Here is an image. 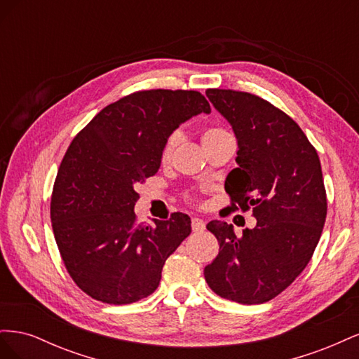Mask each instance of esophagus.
<instances>
[{
	"label": "esophagus",
	"mask_w": 359,
	"mask_h": 359,
	"mask_svg": "<svg viewBox=\"0 0 359 359\" xmlns=\"http://www.w3.org/2000/svg\"><path fill=\"white\" fill-rule=\"evenodd\" d=\"M191 229L193 232H203L205 231V222L199 217H193L191 219Z\"/></svg>",
	"instance_id": "1"
}]
</instances>
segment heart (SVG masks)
<instances>
[{
	"instance_id": "heart-1",
	"label": "heart",
	"mask_w": 359,
	"mask_h": 359,
	"mask_svg": "<svg viewBox=\"0 0 359 359\" xmlns=\"http://www.w3.org/2000/svg\"><path fill=\"white\" fill-rule=\"evenodd\" d=\"M226 135H229V133H227L226 130L222 128V127H208L202 135V142H203V145H208V144L214 142L215 139H219V137L226 136ZM180 140H181V132H180V130H175V132H173L166 139L165 147H163V151H161L163 161H168L170 158L173 149L177 148V145L180 144Z\"/></svg>"
}]
</instances>
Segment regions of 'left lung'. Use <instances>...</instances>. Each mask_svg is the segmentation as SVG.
Returning <instances> with one entry per match:
<instances>
[{
	"label": "left lung",
	"mask_w": 359,
	"mask_h": 359,
	"mask_svg": "<svg viewBox=\"0 0 359 359\" xmlns=\"http://www.w3.org/2000/svg\"><path fill=\"white\" fill-rule=\"evenodd\" d=\"M206 97L238 140V168L224 182L229 208L252 210L257 223L241 236L226 222L206 224L220 252L203 276L222 298L262 304L292 285L319 243L327 219L320 160L299 126L269 102L219 88Z\"/></svg>",
	"instance_id": "obj_1"
}]
</instances>
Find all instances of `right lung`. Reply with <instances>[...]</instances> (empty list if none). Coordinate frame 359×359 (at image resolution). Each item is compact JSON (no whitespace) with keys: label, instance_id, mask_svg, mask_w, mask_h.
<instances>
[{"label":"right lung","instance_id":"right-lung-1","mask_svg":"<svg viewBox=\"0 0 359 359\" xmlns=\"http://www.w3.org/2000/svg\"><path fill=\"white\" fill-rule=\"evenodd\" d=\"M202 112L211 107L198 91H137L106 106L73 139L53 184L50 220L62 262L86 295L121 306L158 287L191 222L173 212L139 224L135 189L157 173L173 130Z\"/></svg>","mask_w":359,"mask_h":359}]
</instances>
